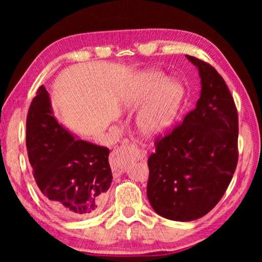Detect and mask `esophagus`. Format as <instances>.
<instances>
[{"mask_svg": "<svg viewBox=\"0 0 262 262\" xmlns=\"http://www.w3.org/2000/svg\"><path fill=\"white\" fill-rule=\"evenodd\" d=\"M145 157V152L140 150L134 143H126L117 149V151L111 156V165L114 174H120L125 171L126 163L129 159H143Z\"/></svg>", "mask_w": 262, "mask_h": 262, "instance_id": "1", "label": "esophagus"}]
</instances>
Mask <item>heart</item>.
I'll list each match as a JSON object with an SVG mask.
<instances>
[{
	"instance_id": "1",
	"label": "heart",
	"mask_w": 262,
	"mask_h": 262,
	"mask_svg": "<svg viewBox=\"0 0 262 262\" xmlns=\"http://www.w3.org/2000/svg\"><path fill=\"white\" fill-rule=\"evenodd\" d=\"M167 81L163 73L149 70L137 78L130 92L129 107L136 108L148 103L137 117V125L144 134L166 132L178 117L184 97L183 88Z\"/></svg>"
}]
</instances>
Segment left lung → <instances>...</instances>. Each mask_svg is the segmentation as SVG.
Wrapping results in <instances>:
<instances>
[{"label": "left lung", "instance_id": "8db88e82", "mask_svg": "<svg viewBox=\"0 0 262 262\" xmlns=\"http://www.w3.org/2000/svg\"><path fill=\"white\" fill-rule=\"evenodd\" d=\"M201 77L196 107L155 140L148 158L147 195L167 220L189 222L223 196L238 163V112L223 77L211 64L186 55Z\"/></svg>", "mask_w": 262, "mask_h": 262}]
</instances>
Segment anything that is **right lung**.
I'll return each instance as SVG.
<instances>
[{
  "mask_svg": "<svg viewBox=\"0 0 262 262\" xmlns=\"http://www.w3.org/2000/svg\"><path fill=\"white\" fill-rule=\"evenodd\" d=\"M26 149L41 198L66 217L83 219L100 209L112 181L110 149L75 139L53 117L41 85L26 118Z\"/></svg>",
  "mask_w": 262,
  "mask_h": 262,
  "instance_id": "obj_1",
  "label": "right lung"
}]
</instances>
